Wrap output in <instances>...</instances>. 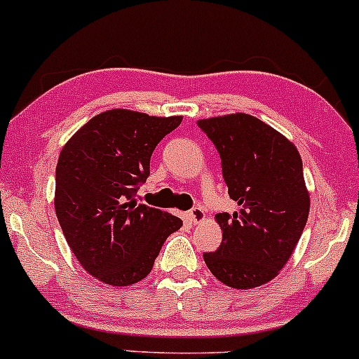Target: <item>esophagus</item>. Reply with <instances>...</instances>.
Returning a JSON list of instances; mask_svg holds the SVG:
<instances>
[{
	"label": "esophagus",
	"instance_id": "1",
	"mask_svg": "<svg viewBox=\"0 0 359 359\" xmlns=\"http://www.w3.org/2000/svg\"><path fill=\"white\" fill-rule=\"evenodd\" d=\"M188 216H190V219L194 221V223H201V221L205 217V212L202 207H194V209L188 212Z\"/></svg>",
	"mask_w": 359,
	"mask_h": 359
}]
</instances>
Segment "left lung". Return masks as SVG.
I'll list each match as a JSON object with an SVG mask.
<instances>
[{
  "instance_id": "1",
  "label": "left lung",
  "mask_w": 359,
  "mask_h": 359,
  "mask_svg": "<svg viewBox=\"0 0 359 359\" xmlns=\"http://www.w3.org/2000/svg\"><path fill=\"white\" fill-rule=\"evenodd\" d=\"M197 124L216 147L228 195L238 204L233 214H216L223 242L204 261L224 285L254 289L278 275L308 221L301 155L285 136L247 114Z\"/></svg>"
}]
</instances>
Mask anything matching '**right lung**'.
I'll use <instances>...</instances> for the list:
<instances>
[{
    "mask_svg": "<svg viewBox=\"0 0 359 359\" xmlns=\"http://www.w3.org/2000/svg\"><path fill=\"white\" fill-rule=\"evenodd\" d=\"M181 117L107 110L62 149L55 210L74 256L90 275L114 287L145 278L180 217L136 204L150 176V157Z\"/></svg>",
    "mask_w": 359,
    "mask_h": 359,
    "instance_id": "obj_1",
    "label": "right lung"
}]
</instances>
